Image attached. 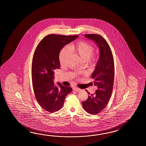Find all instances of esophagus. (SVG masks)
Instances as JSON below:
<instances>
[{
  "label": "esophagus",
  "instance_id": "1",
  "mask_svg": "<svg viewBox=\"0 0 146 146\" xmlns=\"http://www.w3.org/2000/svg\"><path fill=\"white\" fill-rule=\"evenodd\" d=\"M72 89H73V90L76 91H77V92L80 91V89H79V88H77V87H74L72 88Z\"/></svg>",
  "mask_w": 146,
  "mask_h": 146
}]
</instances>
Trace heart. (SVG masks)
Instances as JSON below:
<instances>
[{
	"mask_svg": "<svg viewBox=\"0 0 146 146\" xmlns=\"http://www.w3.org/2000/svg\"><path fill=\"white\" fill-rule=\"evenodd\" d=\"M69 49L74 53L80 56L81 59L84 62H87L91 60V62H94L96 60V57L93 55L94 47L91 44L85 41H80L76 43L72 44L69 46ZM69 50L66 47L63 48L59 53V62L61 64L65 62L69 55Z\"/></svg>",
	"mask_w": 146,
	"mask_h": 146,
	"instance_id": "b5f03b06",
	"label": "heart"
}]
</instances>
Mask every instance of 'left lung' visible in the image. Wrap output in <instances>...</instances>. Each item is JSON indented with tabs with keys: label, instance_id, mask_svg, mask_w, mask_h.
I'll return each instance as SVG.
<instances>
[{
	"label": "left lung",
	"instance_id": "left-lung-1",
	"mask_svg": "<svg viewBox=\"0 0 146 146\" xmlns=\"http://www.w3.org/2000/svg\"><path fill=\"white\" fill-rule=\"evenodd\" d=\"M94 40L99 47L100 58L91 77L97 87L95 94L88 92V99L82 102L84 110L92 115H96L106 108L112 95L114 79V62L112 50L106 40L99 34H85ZM87 92V90H86Z\"/></svg>",
	"mask_w": 146,
	"mask_h": 146
}]
</instances>
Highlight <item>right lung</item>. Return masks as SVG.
Masks as SVG:
<instances>
[{"instance_id": "right-lung-1", "label": "right lung", "mask_w": 146, "mask_h": 146, "mask_svg": "<svg viewBox=\"0 0 146 146\" xmlns=\"http://www.w3.org/2000/svg\"><path fill=\"white\" fill-rule=\"evenodd\" d=\"M78 35L49 34L44 37L34 51L32 62V80L36 99L47 112L59 111L66 96L72 92L70 87L54 84V71L60 68L59 54L62 47L77 38Z\"/></svg>"}]
</instances>
